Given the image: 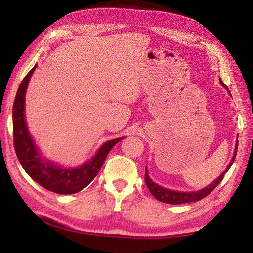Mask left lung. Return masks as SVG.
<instances>
[{"instance_id": "1", "label": "left lung", "mask_w": 253, "mask_h": 253, "mask_svg": "<svg viewBox=\"0 0 253 253\" xmlns=\"http://www.w3.org/2000/svg\"><path fill=\"white\" fill-rule=\"evenodd\" d=\"M220 81H221V79H220ZM221 84L226 89V90L229 91L228 87H226V85L223 83H222V81H221ZM237 151H238V142H237V144H235L233 157H232V160H231L230 164L228 165V168H226L224 172L222 173L220 176L215 179V181L212 182L207 187L202 188V190H199V191H195V192H179V191H173V190H169V188L162 187L161 185H158V184L154 183L152 179L149 178L148 173H147V168H146V172H145V183H146L148 190L154 195V198H155L158 201H161V202L169 203V204H183V203L195 202V201H200V200H202L203 198H205V196L211 193L214 188H215L221 183L222 179L224 178V174L228 172L229 169L231 168V165H232V163L234 162L235 156H237Z\"/></svg>"}]
</instances>
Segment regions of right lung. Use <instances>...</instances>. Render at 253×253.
Instances as JSON below:
<instances>
[{
    "label": "right lung",
    "instance_id": "obj_1",
    "mask_svg": "<svg viewBox=\"0 0 253 253\" xmlns=\"http://www.w3.org/2000/svg\"><path fill=\"white\" fill-rule=\"evenodd\" d=\"M36 68L37 65L24 77L16 92L13 104L12 118H13V139L16 156L29 176L40 184L42 187L58 194L77 193L89 185L97 176L110 149L124 137L106 142L98 149L96 155L90 161L77 168L65 169L44 160L30 135L24 116L25 92Z\"/></svg>",
    "mask_w": 253,
    "mask_h": 253
}]
</instances>
